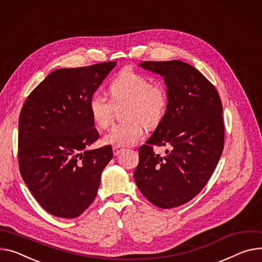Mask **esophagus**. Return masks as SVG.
I'll return each mask as SVG.
<instances>
[{"instance_id":"34e87169","label":"esophagus","mask_w":262,"mask_h":262,"mask_svg":"<svg viewBox=\"0 0 262 262\" xmlns=\"http://www.w3.org/2000/svg\"><path fill=\"white\" fill-rule=\"evenodd\" d=\"M124 150H125L124 147H120V146H114V147H113L114 156H119L121 152H123Z\"/></svg>"}]
</instances>
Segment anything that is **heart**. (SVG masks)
<instances>
[{
  "mask_svg": "<svg viewBox=\"0 0 262 262\" xmlns=\"http://www.w3.org/2000/svg\"><path fill=\"white\" fill-rule=\"evenodd\" d=\"M111 101L96 92L89 100V112L100 128L112 122L114 105L126 101L122 112V122L114 125L103 141L115 146L136 144L144 134V123L155 127L162 120L167 106V93L160 84L150 83L149 78L130 69L121 72L108 86Z\"/></svg>",
  "mask_w": 262,
  "mask_h": 262,
  "instance_id": "1",
  "label": "heart"
}]
</instances>
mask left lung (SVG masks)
Here are the masks:
<instances>
[{"label":"left lung","instance_id":"8db88e82","mask_svg":"<svg viewBox=\"0 0 262 262\" xmlns=\"http://www.w3.org/2000/svg\"><path fill=\"white\" fill-rule=\"evenodd\" d=\"M140 66L164 77L167 106L139 148L134 179L149 202L172 208L196 197L213 175L224 144L222 103L215 86L185 62L145 61ZM152 145L171 149L162 157Z\"/></svg>","mask_w":262,"mask_h":262}]
</instances>
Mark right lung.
Masks as SVG:
<instances>
[{
  "label": "right lung",
  "mask_w": 262,
  "mask_h": 262,
  "mask_svg": "<svg viewBox=\"0 0 262 262\" xmlns=\"http://www.w3.org/2000/svg\"><path fill=\"white\" fill-rule=\"evenodd\" d=\"M117 62L50 73L27 97L19 118V167L32 196L60 218L80 216L97 196L111 145L99 139L89 100Z\"/></svg>",
  "instance_id": "obj_1"
}]
</instances>
